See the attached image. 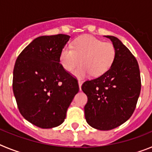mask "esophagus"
Segmentation results:
<instances>
[{"label":"esophagus","instance_id":"1","mask_svg":"<svg viewBox=\"0 0 152 152\" xmlns=\"http://www.w3.org/2000/svg\"><path fill=\"white\" fill-rule=\"evenodd\" d=\"M78 85H79V89H80V91H81V85H82V81H81V80H78Z\"/></svg>","mask_w":152,"mask_h":152}]
</instances>
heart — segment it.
Here are the masks:
<instances>
[{"label":"heart","instance_id":"1","mask_svg":"<svg viewBox=\"0 0 152 152\" xmlns=\"http://www.w3.org/2000/svg\"><path fill=\"white\" fill-rule=\"evenodd\" d=\"M116 48L110 42H103L92 36L76 39L72 47L65 45L61 49L59 62L68 72L82 62L72 72L75 77L84 78L91 74L100 76L107 72L116 58Z\"/></svg>","mask_w":152,"mask_h":152}]
</instances>
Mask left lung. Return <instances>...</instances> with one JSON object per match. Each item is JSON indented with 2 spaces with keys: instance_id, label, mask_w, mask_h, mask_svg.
I'll return each mask as SVG.
<instances>
[{
  "instance_id": "obj_1",
  "label": "left lung",
  "mask_w": 152,
  "mask_h": 152,
  "mask_svg": "<svg viewBox=\"0 0 152 152\" xmlns=\"http://www.w3.org/2000/svg\"><path fill=\"white\" fill-rule=\"evenodd\" d=\"M110 39L116 50L110 68L97 78L87 80L81 89L88 96L86 121L99 130L115 129L131 117L141 91L139 64L134 56L115 36Z\"/></svg>"
}]
</instances>
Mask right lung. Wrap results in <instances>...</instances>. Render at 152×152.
Returning a JSON list of instances; mask_svg holds the SVG:
<instances>
[{
	"mask_svg": "<svg viewBox=\"0 0 152 152\" xmlns=\"http://www.w3.org/2000/svg\"><path fill=\"white\" fill-rule=\"evenodd\" d=\"M70 36L37 37L16 60L13 91L24 119L42 129L58 126L79 91L77 80L59 63L61 49Z\"/></svg>",
	"mask_w": 152,
	"mask_h": 152,
	"instance_id": "1",
	"label": "right lung"
}]
</instances>
